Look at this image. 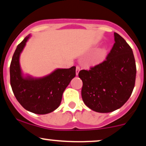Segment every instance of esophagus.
Here are the masks:
<instances>
[{
  "instance_id": "esophagus-1",
  "label": "esophagus",
  "mask_w": 146,
  "mask_h": 146,
  "mask_svg": "<svg viewBox=\"0 0 146 146\" xmlns=\"http://www.w3.org/2000/svg\"><path fill=\"white\" fill-rule=\"evenodd\" d=\"M80 66H76V71H75V73H76V75H78V73H79V72H80Z\"/></svg>"
}]
</instances>
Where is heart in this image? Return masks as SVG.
Instances as JSON below:
<instances>
[{
	"mask_svg": "<svg viewBox=\"0 0 146 146\" xmlns=\"http://www.w3.org/2000/svg\"><path fill=\"white\" fill-rule=\"evenodd\" d=\"M106 48H102V53H106Z\"/></svg>",
	"mask_w": 146,
	"mask_h": 146,
	"instance_id": "heart-1",
	"label": "heart"
}]
</instances>
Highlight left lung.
<instances>
[{"label":"left lung","instance_id":"8db88e82","mask_svg":"<svg viewBox=\"0 0 146 146\" xmlns=\"http://www.w3.org/2000/svg\"><path fill=\"white\" fill-rule=\"evenodd\" d=\"M106 60L90 70H81L82 98L98 113H110L128 101L135 87L136 64L131 47L118 33Z\"/></svg>","mask_w":146,"mask_h":146}]
</instances>
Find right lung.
I'll use <instances>...</instances> for the list:
<instances>
[{"label":"right lung","instance_id":"add662e5","mask_svg":"<svg viewBox=\"0 0 146 146\" xmlns=\"http://www.w3.org/2000/svg\"><path fill=\"white\" fill-rule=\"evenodd\" d=\"M29 37H25L14 52L10 64V84L16 100L25 109L44 115L58 108L64 91L75 78L76 67L58 68L40 78L23 77L19 59Z\"/></svg>","mask_w":146,"mask_h":146}]
</instances>
